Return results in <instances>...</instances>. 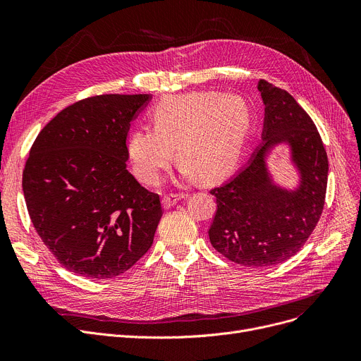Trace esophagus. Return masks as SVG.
I'll use <instances>...</instances> for the list:
<instances>
[{"label":"esophagus","instance_id":"1","mask_svg":"<svg viewBox=\"0 0 361 361\" xmlns=\"http://www.w3.org/2000/svg\"><path fill=\"white\" fill-rule=\"evenodd\" d=\"M183 197H184V195H168V196H164V197H162V206H164V209H169L171 206L177 204Z\"/></svg>","mask_w":361,"mask_h":361}]
</instances>
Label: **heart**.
I'll return each instance as SVG.
<instances>
[{
  "instance_id": "heart-1",
  "label": "heart",
  "mask_w": 361,
  "mask_h": 361,
  "mask_svg": "<svg viewBox=\"0 0 361 361\" xmlns=\"http://www.w3.org/2000/svg\"><path fill=\"white\" fill-rule=\"evenodd\" d=\"M150 127L131 131L128 157L136 176L157 184L176 157L183 176L206 181L226 176L235 166L252 124L249 104L237 94L192 92L159 101L150 112Z\"/></svg>"
}]
</instances>
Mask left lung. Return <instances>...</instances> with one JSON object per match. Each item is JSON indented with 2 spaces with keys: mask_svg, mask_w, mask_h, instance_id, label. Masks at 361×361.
Returning a JSON list of instances; mask_svg holds the SVG:
<instances>
[{
  "mask_svg": "<svg viewBox=\"0 0 361 361\" xmlns=\"http://www.w3.org/2000/svg\"><path fill=\"white\" fill-rule=\"evenodd\" d=\"M257 89L264 104L262 143L238 173L211 190L216 214L209 228L215 250L238 264L267 268L294 256L324 211L328 157L319 131L291 94L267 80ZM287 144L299 174L294 189L282 188L267 166L269 152Z\"/></svg>",
  "mask_w": 361,
  "mask_h": 361,
  "instance_id": "obj_1",
  "label": "left lung"
}]
</instances>
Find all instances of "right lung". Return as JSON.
Masks as SVG:
<instances>
[{"mask_svg": "<svg viewBox=\"0 0 361 361\" xmlns=\"http://www.w3.org/2000/svg\"><path fill=\"white\" fill-rule=\"evenodd\" d=\"M150 94H98L41 130L23 169L37 235L66 269L92 279L128 271L154 243L159 196L128 171L130 123Z\"/></svg>", "mask_w": 361, "mask_h": 361, "instance_id": "right-lung-1", "label": "right lung"}]
</instances>
